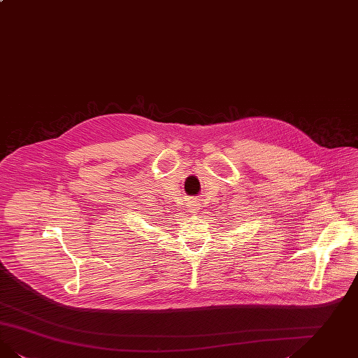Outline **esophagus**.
<instances>
[{
    "label": "esophagus",
    "instance_id": "1",
    "mask_svg": "<svg viewBox=\"0 0 358 358\" xmlns=\"http://www.w3.org/2000/svg\"><path fill=\"white\" fill-rule=\"evenodd\" d=\"M199 210H200V205H199L197 202H190V203H189L187 212H189L190 215H194V213H197Z\"/></svg>",
    "mask_w": 358,
    "mask_h": 358
}]
</instances>
